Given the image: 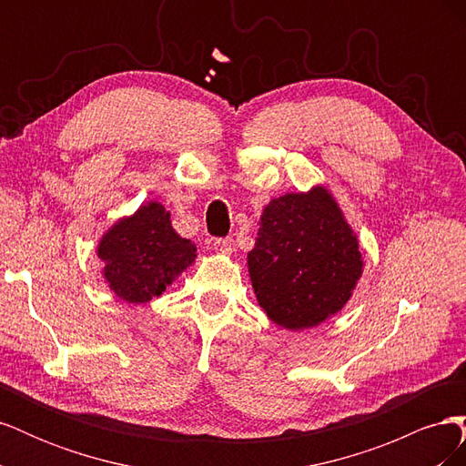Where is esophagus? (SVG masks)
I'll return each mask as SVG.
<instances>
[{"label":"esophagus","mask_w":466,"mask_h":466,"mask_svg":"<svg viewBox=\"0 0 466 466\" xmlns=\"http://www.w3.org/2000/svg\"><path fill=\"white\" fill-rule=\"evenodd\" d=\"M211 248H214L216 252H219V255H231L233 250V238H216L214 243H211Z\"/></svg>","instance_id":"34e87169"}]
</instances>
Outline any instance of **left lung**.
Here are the masks:
<instances>
[{
    "mask_svg": "<svg viewBox=\"0 0 466 466\" xmlns=\"http://www.w3.org/2000/svg\"><path fill=\"white\" fill-rule=\"evenodd\" d=\"M247 255L262 311L286 330L315 329L340 313L363 274L360 238L332 192L317 185L270 200Z\"/></svg>",
    "mask_w": 466,
    "mask_h": 466,
    "instance_id": "8db88e82",
    "label": "left lung"
}]
</instances>
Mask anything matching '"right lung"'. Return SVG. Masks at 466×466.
<instances>
[{"instance_id":"add662e5","label":"right lung","mask_w":466,"mask_h":466,"mask_svg":"<svg viewBox=\"0 0 466 466\" xmlns=\"http://www.w3.org/2000/svg\"><path fill=\"white\" fill-rule=\"evenodd\" d=\"M103 278L120 301L142 305L173 284L196 260V245L182 238L161 202L149 200L116 219L96 245Z\"/></svg>"}]
</instances>
